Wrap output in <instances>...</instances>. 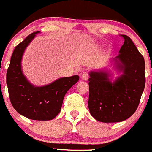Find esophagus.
<instances>
[{
  "label": "esophagus",
  "mask_w": 152,
  "mask_h": 152,
  "mask_svg": "<svg viewBox=\"0 0 152 152\" xmlns=\"http://www.w3.org/2000/svg\"><path fill=\"white\" fill-rule=\"evenodd\" d=\"M89 76H88V73H84L82 74V79L85 81H87L88 79Z\"/></svg>",
  "instance_id": "obj_1"
}]
</instances>
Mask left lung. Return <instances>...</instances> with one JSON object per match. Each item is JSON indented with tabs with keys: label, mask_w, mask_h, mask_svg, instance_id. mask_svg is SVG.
Listing matches in <instances>:
<instances>
[{
	"label": "left lung",
	"mask_w": 152,
	"mask_h": 152,
	"mask_svg": "<svg viewBox=\"0 0 152 152\" xmlns=\"http://www.w3.org/2000/svg\"><path fill=\"white\" fill-rule=\"evenodd\" d=\"M121 37L124 44L113 59L115 68L121 74L112 82L113 74L108 69L89 73L88 109L100 122H121L130 118L137 110L145 88L143 56L129 37Z\"/></svg>",
	"instance_id": "8db88e82"
}]
</instances>
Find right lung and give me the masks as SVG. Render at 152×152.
<instances>
[{"label": "right lung", "mask_w": 152, "mask_h": 152, "mask_svg": "<svg viewBox=\"0 0 152 152\" xmlns=\"http://www.w3.org/2000/svg\"><path fill=\"white\" fill-rule=\"evenodd\" d=\"M39 31L28 35L15 48L7 73V85L13 108L22 115L37 121H49L60 113L64 97L79 76L62 77L44 86L31 84L22 69L25 50Z\"/></svg>", "instance_id": "add662e5"}]
</instances>
